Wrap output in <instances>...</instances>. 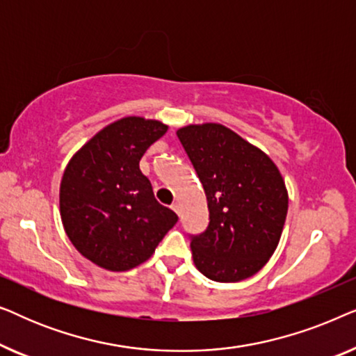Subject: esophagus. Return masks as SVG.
I'll return each mask as SVG.
<instances>
[{
  "mask_svg": "<svg viewBox=\"0 0 356 356\" xmlns=\"http://www.w3.org/2000/svg\"><path fill=\"white\" fill-rule=\"evenodd\" d=\"M172 209H173V211H175V212H177V213H178V216H179V213H181V207H179V204H178V202H175V204H172Z\"/></svg>",
  "mask_w": 356,
  "mask_h": 356,
  "instance_id": "1",
  "label": "esophagus"
}]
</instances>
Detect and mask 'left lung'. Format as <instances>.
<instances>
[{"mask_svg": "<svg viewBox=\"0 0 356 356\" xmlns=\"http://www.w3.org/2000/svg\"><path fill=\"white\" fill-rule=\"evenodd\" d=\"M209 207V227L191 236L197 270L216 282H240L259 272L284 230L289 193L272 159L218 123L177 131Z\"/></svg>", "mask_w": 356, "mask_h": 356, "instance_id": "left-lung-1", "label": "left lung"}]
</instances>
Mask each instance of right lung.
Wrapping results in <instances>:
<instances>
[{
    "label": "right lung",
    "mask_w": 356,
    "mask_h": 356,
    "mask_svg": "<svg viewBox=\"0 0 356 356\" xmlns=\"http://www.w3.org/2000/svg\"><path fill=\"white\" fill-rule=\"evenodd\" d=\"M159 120L126 116L100 129L66 165L60 184L65 232L82 256L102 269L143 264L178 222L154 196L139 162L167 133Z\"/></svg>",
    "instance_id": "1"
}]
</instances>
